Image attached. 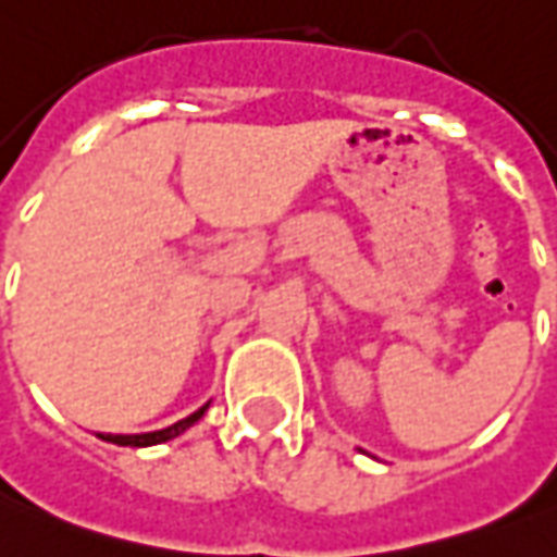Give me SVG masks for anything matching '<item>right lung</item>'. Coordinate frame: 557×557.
Returning a JSON list of instances; mask_svg holds the SVG:
<instances>
[{
	"instance_id": "add662e5",
	"label": "right lung",
	"mask_w": 557,
	"mask_h": 557,
	"mask_svg": "<svg viewBox=\"0 0 557 557\" xmlns=\"http://www.w3.org/2000/svg\"><path fill=\"white\" fill-rule=\"evenodd\" d=\"M206 409H209V403L206 406H199L197 412H190L182 421H175V424H169L163 431H151V433H99V440H106V443H114V446H133V448H145V446H160V443H166V440H175V436H182L187 428H194L199 418L206 416Z\"/></svg>"
}]
</instances>
